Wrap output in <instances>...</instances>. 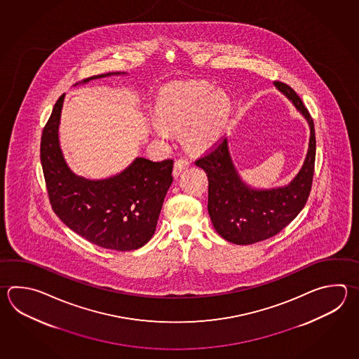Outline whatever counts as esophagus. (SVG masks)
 Here are the masks:
<instances>
[{"label": "esophagus", "mask_w": 359, "mask_h": 359, "mask_svg": "<svg viewBox=\"0 0 359 359\" xmlns=\"http://www.w3.org/2000/svg\"><path fill=\"white\" fill-rule=\"evenodd\" d=\"M188 168H189V161L185 160V158H179V160H176L175 163H174L172 175H174V177H177V176L180 175V172H182L183 170Z\"/></svg>", "instance_id": "esophagus-1"}]
</instances>
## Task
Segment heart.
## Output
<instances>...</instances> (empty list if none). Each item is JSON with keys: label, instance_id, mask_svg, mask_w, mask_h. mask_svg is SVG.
I'll list each match as a JSON object with an SVG mask.
<instances>
[{"label": "heart", "instance_id": "1", "mask_svg": "<svg viewBox=\"0 0 359 359\" xmlns=\"http://www.w3.org/2000/svg\"><path fill=\"white\" fill-rule=\"evenodd\" d=\"M205 81L172 86L162 93L154 109L158 129L154 134L165 140L168 133L180 132L189 151H203L219 140L231 110L229 95Z\"/></svg>", "mask_w": 359, "mask_h": 359}]
</instances>
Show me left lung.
<instances>
[{
  "label": "left lung",
  "mask_w": 359,
  "mask_h": 359,
  "mask_svg": "<svg viewBox=\"0 0 359 359\" xmlns=\"http://www.w3.org/2000/svg\"><path fill=\"white\" fill-rule=\"evenodd\" d=\"M273 86L293 103L309 126L307 154L290 183L264 189L244 182L226 138L196 162L208 176V213L215 230L227 242L239 245L261 242L280 233L303 210L312 187L316 156L313 120L293 89L280 81H273Z\"/></svg>",
  "instance_id": "left-lung-1"
}]
</instances>
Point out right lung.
I'll return each instance as SVG.
<instances>
[{
	"mask_svg": "<svg viewBox=\"0 0 359 359\" xmlns=\"http://www.w3.org/2000/svg\"><path fill=\"white\" fill-rule=\"evenodd\" d=\"M114 75L126 73L101 74L81 84ZM64 98L65 95H61L55 103L41 140V162L52 210L66 226L98 247L121 252L143 247L156 231L172 183L174 161L137 157L123 171L106 179L76 175L60 146Z\"/></svg>",
	"mask_w": 359,
	"mask_h": 359,
	"instance_id": "right-lung-1",
	"label": "right lung"
}]
</instances>
